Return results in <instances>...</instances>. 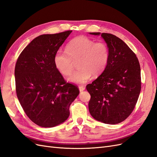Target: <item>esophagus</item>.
<instances>
[{"label": "esophagus", "instance_id": "34e87169", "mask_svg": "<svg viewBox=\"0 0 157 157\" xmlns=\"http://www.w3.org/2000/svg\"><path fill=\"white\" fill-rule=\"evenodd\" d=\"M79 90L80 92H82V91H84V90H85L84 86H79Z\"/></svg>", "mask_w": 157, "mask_h": 157}]
</instances>
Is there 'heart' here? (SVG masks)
<instances>
[{
	"label": "heart",
	"mask_w": 157,
	"mask_h": 157,
	"mask_svg": "<svg viewBox=\"0 0 157 157\" xmlns=\"http://www.w3.org/2000/svg\"><path fill=\"white\" fill-rule=\"evenodd\" d=\"M109 48L104 42H95L91 39L79 36L67 44L66 51L58 50L54 56V64L59 72L69 75L73 70L74 62L78 61L79 68L71 74L68 81L78 84L86 83L91 75L101 74L108 64Z\"/></svg>",
	"instance_id": "b5f03b06"
}]
</instances>
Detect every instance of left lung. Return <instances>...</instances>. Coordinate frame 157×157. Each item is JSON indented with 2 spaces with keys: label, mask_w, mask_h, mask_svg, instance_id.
<instances>
[{
  "label": "left lung",
  "mask_w": 157,
  "mask_h": 157,
  "mask_svg": "<svg viewBox=\"0 0 157 157\" xmlns=\"http://www.w3.org/2000/svg\"><path fill=\"white\" fill-rule=\"evenodd\" d=\"M89 34L101 35L110 52L103 72L86 86L91 95L89 113L102 123H120L132 113L140 95V62L130 48L115 35L99 32Z\"/></svg>",
  "instance_id": "obj_1"
}]
</instances>
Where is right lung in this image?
<instances>
[{
	"label": "right lung",
	"mask_w": 157,
	"mask_h": 157,
	"mask_svg": "<svg viewBox=\"0 0 157 157\" xmlns=\"http://www.w3.org/2000/svg\"><path fill=\"white\" fill-rule=\"evenodd\" d=\"M72 31L35 38L21 52L15 66L16 94L29 118L38 126L52 128L64 122L69 107L79 95L54 64V56Z\"/></svg>",
	"instance_id": "add662e5"
}]
</instances>
